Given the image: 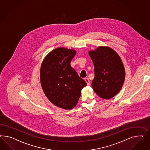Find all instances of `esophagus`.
Masks as SVG:
<instances>
[{"label": "esophagus", "mask_w": 150, "mask_h": 150, "mask_svg": "<svg viewBox=\"0 0 150 150\" xmlns=\"http://www.w3.org/2000/svg\"><path fill=\"white\" fill-rule=\"evenodd\" d=\"M84 80H85V81L86 82L87 85H90V80H88V78H87V77H85V78L84 79Z\"/></svg>", "instance_id": "obj_1"}]
</instances>
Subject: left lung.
<instances>
[{"mask_svg":"<svg viewBox=\"0 0 150 150\" xmlns=\"http://www.w3.org/2000/svg\"><path fill=\"white\" fill-rule=\"evenodd\" d=\"M94 65L95 77L92 87L96 93L103 99H110L123 86L125 71L122 59L116 52L100 46L88 52Z\"/></svg>","mask_w":150,"mask_h":150,"instance_id":"left-lung-1","label":"left lung"}]
</instances>
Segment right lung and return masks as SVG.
<instances>
[{
	"mask_svg": "<svg viewBox=\"0 0 150 150\" xmlns=\"http://www.w3.org/2000/svg\"><path fill=\"white\" fill-rule=\"evenodd\" d=\"M76 52L58 48L50 52L42 62L40 81L46 97L55 105L65 109H73L87 85L79 77L70 62Z\"/></svg>",
	"mask_w": 150,
	"mask_h": 150,
	"instance_id": "right-lung-1",
	"label": "right lung"
}]
</instances>
